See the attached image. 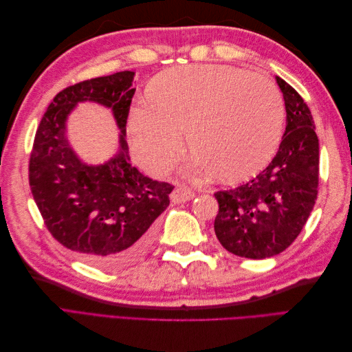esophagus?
<instances>
[{
  "label": "esophagus",
  "instance_id": "obj_1",
  "mask_svg": "<svg viewBox=\"0 0 352 352\" xmlns=\"http://www.w3.org/2000/svg\"><path fill=\"white\" fill-rule=\"evenodd\" d=\"M194 197L195 194L186 186H177L172 192V195H170L172 202H175V204H179V202H186L189 199H192Z\"/></svg>",
  "mask_w": 352,
  "mask_h": 352
}]
</instances>
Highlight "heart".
Wrapping results in <instances>:
<instances>
[{"label": "heart", "instance_id": "b5f03b06", "mask_svg": "<svg viewBox=\"0 0 352 352\" xmlns=\"http://www.w3.org/2000/svg\"><path fill=\"white\" fill-rule=\"evenodd\" d=\"M131 110V148L148 172L163 175L188 133L195 172L225 182L258 173L278 148L283 102L274 83L242 69L195 65L163 72Z\"/></svg>", "mask_w": 352, "mask_h": 352}]
</instances>
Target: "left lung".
<instances>
[{"mask_svg":"<svg viewBox=\"0 0 352 352\" xmlns=\"http://www.w3.org/2000/svg\"><path fill=\"white\" fill-rule=\"evenodd\" d=\"M283 94L286 129L272 163L250 182L214 194L219 242L239 257L263 260L300 235L317 199L318 138L308 105L276 76Z\"/></svg>","mask_w":352,"mask_h":352,"instance_id":"left-lung-1","label":"left lung"}]
</instances>
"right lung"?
I'll use <instances>...</instances> for the list:
<instances>
[{"mask_svg": "<svg viewBox=\"0 0 352 352\" xmlns=\"http://www.w3.org/2000/svg\"><path fill=\"white\" fill-rule=\"evenodd\" d=\"M133 76L124 70L58 92L39 123L29 162L32 195L51 235L82 261L109 270L144 254L173 190L131 164L126 122ZM85 100L111 108L121 131L120 151L104 165L82 162L67 140V117Z\"/></svg>", "mask_w": 352, "mask_h": 352, "instance_id": "right-lung-1", "label": "right lung"}]
</instances>
